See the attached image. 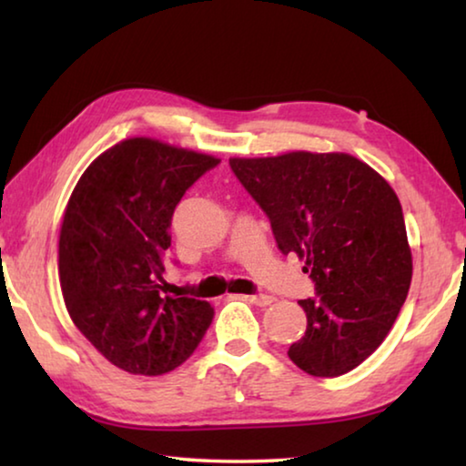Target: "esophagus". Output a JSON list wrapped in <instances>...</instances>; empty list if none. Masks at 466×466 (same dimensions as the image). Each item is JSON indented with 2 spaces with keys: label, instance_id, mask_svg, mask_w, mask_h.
<instances>
[{
  "label": "esophagus",
  "instance_id": "esophagus-1",
  "mask_svg": "<svg viewBox=\"0 0 466 466\" xmlns=\"http://www.w3.org/2000/svg\"><path fill=\"white\" fill-rule=\"evenodd\" d=\"M248 302L261 306V309H265V306H271L275 302L273 296H267V294H258V296H247Z\"/></svg>",
  "mask_w": 466,
  "mask_h": 466
}]
</instances>
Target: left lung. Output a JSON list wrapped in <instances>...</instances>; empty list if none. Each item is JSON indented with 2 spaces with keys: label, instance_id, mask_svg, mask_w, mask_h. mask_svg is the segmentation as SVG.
<instances>
[{
  "label": "left lung",
  "instance_id": "obj_1",
  "mask_svg": "<svg viewBox=\"0 0 466 466\" xmlns=\"http://www.w3.org/2000/svg\"><path fill=\"white\" fill-rule=\"evenodd\" d=\"M271 222L278 248L306 258L317 298L299 299L306 333L288 356L310 376L333 378L378 350L413 275L403 209L392 187L343 152L230 157Z\"/></svg>",
  "mask_w": 466,
  "mask_h": 466
}]
</instances>
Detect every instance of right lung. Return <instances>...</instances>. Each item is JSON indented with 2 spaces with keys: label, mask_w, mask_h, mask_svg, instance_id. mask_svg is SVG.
Returning a JSON list of instances; mask_svg holds the SVG:
<instances>
[{
  "label": "right lung",
  "mask_w": 466,
  "mask_h": 466,
  "mask_svg": "<svg viewBox=\"0 0 466 466\" xmlns=\"http://www.w3.org/2000/svg\"><path fill=\"white\" fill-rule=\"evenodd\" d=\"M218 164L160 139L129 137L102 152L69 197L59 232L63 299L80 333L125 372H170L211 325L209 302L160 289L175 208Z\"/></svg>",
  "instance_id": "obj_1"
}]
</instances>
